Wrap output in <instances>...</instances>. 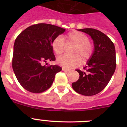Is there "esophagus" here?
Returning <instances> with one entry per match:
<instances>
[{
    "mask_svg": "<svg viewBox=\"0 0 127 127\" xmlns=\"http://www.w3.org/2000/svg\"><path fill=\"white\" fill-rule=\"evenodd\" d=\"M62 70L63 71H64V72H68V71H69V69H67V68H65V67H63L62 68Z\"/></svg>",
    "mask_w": 127,
    "mask_h": 127,
    "instance_id": "obj_1",
    "label": "esophagus"
}]
</instances>
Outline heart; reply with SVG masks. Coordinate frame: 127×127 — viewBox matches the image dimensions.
I'll return each instance as SVG.
<instances>
[{"instance_id":"b5f03b06","label":"heart","mask_w":127,"mask_h":127,"mask_svg":"<svg viewBox=\"0 0 127 127\" xmlns=\"http://www.w3.org/2000/svg\"><path fill=\"white\" fill-rule=\"evenodd\" d=\"M74 44L71 50L72 55H64L57 59L58 64L65 68H74L79 66L82 61L85 62L92 57L94 51V44L88 35L79 31L70 32L64 37L58 36L51 42V48L54 53L59 56L64 53L65 49V44Z\"/></svg>"}]
</instances>
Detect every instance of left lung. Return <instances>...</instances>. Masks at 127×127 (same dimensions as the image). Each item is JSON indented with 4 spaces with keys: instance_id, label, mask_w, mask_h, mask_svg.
Returning a JSON list of instances; mask_svg holds the SVG:
<instances>
[{
    "instance_id": "8db88e82",
    "label": "left lung",
    "mask_w": 127,
    "mask_h": 127,
    "mask_svg": "<svg viewBox=\"0 0 127 127\" xmlns=\"http://www.w3.org/2000/svg\"><path fill=\"white\" fill-rule=\"evenodd\" d=\"M94 40V50L84 70L76 69L79 77L72 86L81 95L92 96L100 93L109 83L116 69V51L114 43L104 33L94 29H79Z\"/></svg>"
}]
</instances>
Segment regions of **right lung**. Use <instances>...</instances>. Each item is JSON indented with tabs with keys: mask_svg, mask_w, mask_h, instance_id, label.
Masks as SVG:
<instances>
[{
	"mask_svg": "<svg viewBox=\"0 0 127 127\" xmlns=\"http://www.w3.org/2000/svg\"><path fill=\"white\" fill-rule=\"evenodd\" d=\"M65 29L47 23L31 25L18 35L14 42L12 66L23 88L40 94L51 87L60 66L43 65L55 61L51 42Z\"/></svg>",
	"mask_w": 127,
	"mask_h": 127,
	"instance_id": "right-lung-1",
	"label": "right lung"
}]
</instances>
